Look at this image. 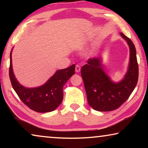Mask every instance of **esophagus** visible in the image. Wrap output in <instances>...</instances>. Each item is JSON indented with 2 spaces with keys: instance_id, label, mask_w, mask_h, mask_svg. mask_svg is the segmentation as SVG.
Wrapping results in <instances>:
<instances>
[{
  "instance_id": "obj_1",
  "label": "esophagus",
  "mask_w": 148,
  "mask_h": 148,
  "mask_svg": "<svg viewBox=\"0 0 148 148\" xmlns=\"http://www.w3.org/2000/svg\"><path fill=\"white\" fill-rule=\"evenodd\" d=\"M80 71H81L80 66H79V65H76L75 66V71L77 73H79V72H80Z\"/></svg>"
}]
</instances>
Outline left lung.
Returning <instances> with one entry per match:
<instances>
[{"label":"left lung","instance_id":"left-lung-1","mask_svg":"<svg viewBox=\"0 0 148 148\" xmlns=\"http://www.w3.org/2000/svg\"><path fill=\"white\" fill-rule=\"evenodd\" d=\"M121 36L130 48L129 69L121 82L114 83L111 81L103 71L99 58H89L88 63L81 69L88 102L96 110L108 112L119 108L129 98L137 84L139 67L135 45L123 33Z\"/></svg>","mask_w":148,"mask_h":148}]
</instances>
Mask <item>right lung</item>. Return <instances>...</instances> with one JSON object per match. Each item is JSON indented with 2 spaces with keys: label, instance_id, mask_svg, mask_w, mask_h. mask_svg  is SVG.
<instances>
[{
  "label": "right lung",
  "instance_id": "1",
  "mask_svg": "<svg viewBox=\"0 0 148 148\" xmlns=\"http://www.w3.org/2000/svg\"><path fill=\"white\" fill-rule=\"evenodd\" d=\"M75 65L58 70L43 86L26 88L20 85L14 75L12 68L11 52L10 54L9 78L14 90L22 102L32 110L48 112L55 110L63 99V86L75 74Z\"/></svg>",
  "mask_w": 148,
  "mask_h": 148
}]
</instances>
